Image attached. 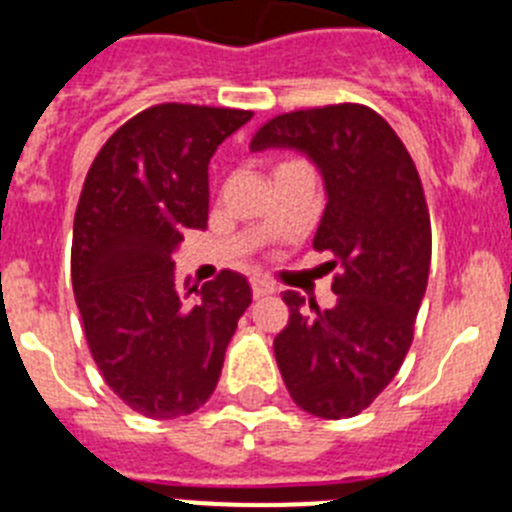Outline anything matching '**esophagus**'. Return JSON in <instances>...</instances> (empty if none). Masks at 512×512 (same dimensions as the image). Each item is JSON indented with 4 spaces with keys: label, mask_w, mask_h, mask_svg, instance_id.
Returning <instances> with one entry per match:
<instances>
[{
    "label": "esophagus",
    "mask_w": 512,
    "mask_h": 512,
    "mask_svg": "<svg viewBox=\"0 0 512 512\" xmlns=\"http://www.w3.org/2000/svg\"><path fill=\"white\" fill-rule=\"evenodd\" d=\"M251 289H253V297L259 300V297H266V295H274V284L269 282V279H261V277H253L251 279Z\"/></svg>",
    "instance_id": "1"
}]
</instances>
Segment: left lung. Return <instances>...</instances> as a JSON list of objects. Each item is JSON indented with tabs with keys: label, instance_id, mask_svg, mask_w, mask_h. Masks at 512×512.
I'll list each match as a JSON object with an SVG mask.
<instances>
[{
	"label": "left lung",
	"instance_id": "left-lung-1",
	"mask_svg": "<svg viewBox=\"0 0 512 512\" xmlns=\"http://www.w3.org/2000/svg\"><path fill=\"white\" fill-rule=\"evenodd\" d=\"M292 148L318 166L325 210L312 248L333 253L336 305L287 289L289 323L274 356L305 413L359 415L395 379L413 343L431 269V217L408 148L364 104H330L269 120L251 151Z\"/></svg>",
	"mask_w": 512,
	"mask_h": 512
}]
</instances>
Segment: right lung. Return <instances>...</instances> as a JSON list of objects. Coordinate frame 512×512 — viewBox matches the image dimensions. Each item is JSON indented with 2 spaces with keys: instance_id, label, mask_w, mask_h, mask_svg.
<instances>
[{
  "instance_id": "right-lung-1",
  "label": "right lung",
  "mask_w": 512,
  "mask_h": 512,
  "mask_svg": "<svg viewBox=\"0 0 512 512\" xmlns=\"http://www.w3.org/2000/svg\"><path fill=\"white\" fill-rule=\"evenodd\" d=\"M251 115L148 107L110 135L81 189L71 282L89 351L110 390L146 418H179L210 400L251 305L238 271L182 289L171 259L187 230L207 228L210 158Z\"/></svg>"
}]
</instances>
